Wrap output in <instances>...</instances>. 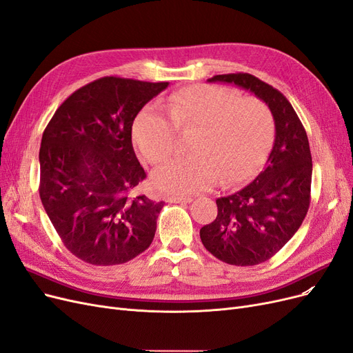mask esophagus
I'll return each instance as SVG.
<instances>
[{"instance_id": "34e87169", "label": "esophagus", "mask_w": 353, "mask_h": 353, "mask_svg": "<svg viewBox=\"0 0 353 353\" xmlns=\"http://www.w3.org/2000/svg\"><path fill=\"white\" fill-rule=\"evenodd\" d=\"M167 202L170 203H189L192 202V198H186V196H177V194H170V196L165 198Z\"/></svg>"}]
</instances>
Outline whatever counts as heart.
I'll return each instance as SVG.
<instances>
[{
	"mask_svg": "<svg viewBox=\"0 0 353 353\" xmlns=\"http://www.w3.org/2000/svg\"><path fill=\"white\" fill-rule=\"evenodd\" d=\"M165 109L148 104L132 128L135 145L151 164L174 150L177 130L194 129L188 145L192 154L173 157L152 172V186L161 192L193 194L219 179L227 188L243 183L262 167L275 137V119L266 104L240 97L232 88L180 90L168 97Z\"/></svg>",
	"mask_w": 353,
	"mask_h": 353,
	"instance_id": "obj_1",
	"label": "heart"
}]
</instances>
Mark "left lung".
Returning <instances> with one entry per match:
<instances>
[{
    "instance_id": "1",
    "label": "left lung",
    "mask_w": 353,
    "mask_h": 353,
    "mask_svg": "<svg viewBox=\"0 0 353 353\" xmlns=\"http://www.w3.org/2000/svg\"><path fill=\"white\" fill-rule=\"evenodd\" d=\"M208 81L250 90L275 119V142L263 172L241 190L216 199V218L201 228L205 249L216 259L254 266L275 256L308 212L312 161L307 132L288 99L257 77L223 74Z\"/></svg>"
}]
</instances>
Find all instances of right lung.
Listing matches in <instances>:
<instances>
[{"label": "right lung", "instance_id": "add662e5", "mask_svg": "<svg viewBox=\"0 0 353 353\" xmlns=\"http://www.w3.org/2000/svg\"><path fill=\"white\" fill-rule=\"evenodd\" d=\"M167 85L99 78L74 91L45 129L39 194L63 245L85 263H126L152 243L164 202L130 194L147 177L132 123Z\"/></svg>", "mask_w": 353, "mask_h": 353}]
</instances>
